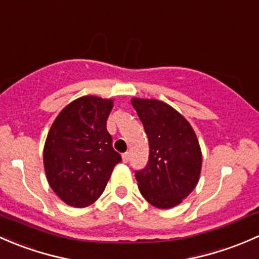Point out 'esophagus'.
<instances>
[{
	"label": "esophagus",
	"instance_id": "esophagus-1",
	"mask_svg": "<svg viewBox=\"0 0 259 259\" xmlns=\"http://www.w3.org/2000/svg\"><path fill=\"white\" fill-rule=\"evenodd\" d=\"M130 159V152H124L123 154H122V161L124 162V163H127Z\"/></svg>",
	"mask_w": 259,
	"mask_h": 259
}]
</instances>
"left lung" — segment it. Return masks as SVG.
<instances>
[{
	"label": "left lung",
	"mask_w": 259,
	"mask_h": 259,
	"mask_svg": "<svg viewBox=\"0 0 259 259\" xmlns=\"http://www.w3.org/2000/svg\"><path fill=\"white\" fill-rule=\"evenodd\" d=\"M149 143L147 166L135 170L138 188L157 208L177 206L193 191L202 167L198 140L187 119L167 103L133 98Z\"/></svg>",
	"instance_id": "obj_1"
}]
</instances>
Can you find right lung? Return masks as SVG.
I'll list each match as a JSON object with an SVG mask.
<instances>
[{
  "mask_svg": "<svg viewBox=\"0 0 259 259\" xmlns=\"http://www.w3.org/2000/svg\"><path fill=\"white\" fill-rule=\"evenodd\" d=\"M113 102L84 96L66 106L51 127L44 149L47 181L68 206L87 207L100 198L114 166L107 118Z\"/></svg>",
  "mask_w": 259,
  "mask_h": 259,
  "instance_id": "add662e5",
  "label": "right lung"
}]
</instances>
